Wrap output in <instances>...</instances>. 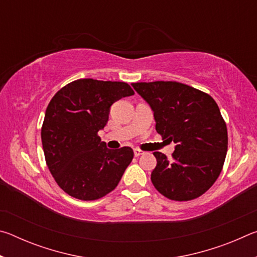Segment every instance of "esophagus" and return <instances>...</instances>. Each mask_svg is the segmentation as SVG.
<instances>
[{"instance_id":"obj_1","label":"esophagus","mask_w":257,"mask_h":257,"mask_svg":"<svg viewBox=\"0 0 257 257\" xmlns=\"http://www.w3.org/2000/svg\"><path fill=\"white\" fill-rule=\"evenodd\" d=\"M134 154H135V156H141V155H144L145 152L142 151V150H139V149H135Z\"/></svg>"}]
</instances>
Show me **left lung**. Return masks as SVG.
<instances>
[{
	"label": "left lung",
	"instance_id": "8db88e82",
	"mask_svg": "<svg viewBox=\"0 0 257 257\" xmlns=\"http://www.w3.org/2000/svg\"><path fill=\"white\" fill-rule=\"evenodd\" d=\"M154 112L155 129L173 141L172 160L154 152L151 180L169 199L186 202L207 191L222 171L228 150L227 124L210 95L177 81L132 84Z\"/></svg>",
	"mask_w": 257,
	"mask_h": 257
}]
</instances>
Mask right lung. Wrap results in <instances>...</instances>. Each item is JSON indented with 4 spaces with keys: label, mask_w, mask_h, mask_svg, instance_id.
<instances>
[{
    "label": "right lung",
    "mask_w": 257,
    "mask_h": 257,
    "mask_svg": "<svg viewBox=\"0 0 257 257\" xmlns=\"http://www.w3.org/2000/svg\"><path fill=\"white\" fill-rule=\"evenodd\" d=\"M127 82L78 79L62 87L46 107L42 144L47 168L56 184L81 201L102 198L118 186L134 158L128 146L108 150L98 130L110 107L134 95Z\"/></svg>",
    "instance_id": "add662e5"
}]
</instances>
